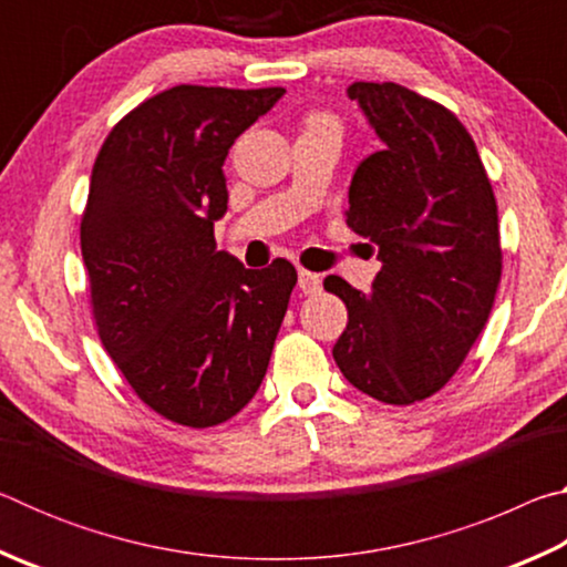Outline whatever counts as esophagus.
Masks as SVG:
<instances>
[{
  "label": "esophagus",
  "instance_id": "obj_1",
  "mask_svg": "<svg viewBox=\"0 0 567 567\" xmlns=\"http://www.w3.org/2000/svg\"><path fill=\"white\" fill-rule=\"evenodd\" d=\"M297 277H300V290L305 295L320 292V287H322V277L320 275H315L310 270H300V272H297Z\"/></svg>",
  "mask_w": 567,
  "mask_h": 567
}]
</instances>
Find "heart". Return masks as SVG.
I'll list each match as a JSON object with an SVG mask.
<instances>
[{
	"label": "heart",
	"mask_w": 567,
	"mask_h": 567,
	"mask_svg": "<svg viewBox=\"0 0 567 567\" xmlns=\"http://www.w3.org/2000/svg\"><path fill=\"white\" fill-rule=\"evenodd\" d=\"M307 124H330V127H338V122H334L330 114H312Z\"/></svg>",
	"instance_id": "1"
}]
</instances>
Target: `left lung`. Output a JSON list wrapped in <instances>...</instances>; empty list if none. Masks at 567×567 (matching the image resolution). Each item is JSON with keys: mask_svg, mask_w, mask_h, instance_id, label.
<instances>
[{"mask_svg": "<svg viewBox=\"0 0 567 567\" xmlns=\"http://www.w3.org/2000/svg\"><path fill=\"white\" fill-rule=\"evenodd\" d=\"M348 94L385 147L354 169L344 217L382 267L370 295L324 280L348 307L332 358L364 395L412 405L455 375L491 318L497 205L473 137L443 104L395 82H354Z\"/></svg>", "mask_w": 567, "mask_h": 567, "instance_id": "left-lung-1", "label": "left lung"}]
</instances>
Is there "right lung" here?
<instances>
[{
	"label": "right lung",
	"instance_id": "add662e5",
	"mask_svg": "<svg viewBox=\"0 0 567 567\" xmlns=\"http://www.w3.org/2000/svg\"><path fill=\"white\" fill-rule=\"evenodd\" d=\"M285 94L177 84L114 124L80 225L100 340L137 398L187 427L237 415L270 364L297 282L277 257L217 252L229 147Z\"/></svg>",
	"mask_w": 567,
	"mask_h": 567
}]
</instances>
